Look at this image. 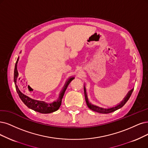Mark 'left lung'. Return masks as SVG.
Returning <instances> with one entry per match:
<instances>
[{"instance_id": "1", "label": "left lung", "mask_w": 148, "mask_h": 148, "mask_svg": "<svg viewBox=\"0 0 148 148\" xmlns=\"http://www.w3.org/2000/svg\"><path fill=\"white\" fill-rule=\"evenodd\" d=\"M133 90H134V88L131 90L129 92V93L127 94V96L125 97V99L121 102V103H120L116 107H112V108H108V109H104V108H100L99 107H97V106H93V105H91L90 103L88 102V98H87V96H86V90H85V88H84V91H85V100H86V104H87V106L89 108H90L91 110H93L96 112H97V113H103V114H107V113H112V112H113L114 111H116V110H118V109L121 108L125 103L127 102V101L129 100V99L130 98L131 95H132V92H133Z\"/></svg>"}]
</instances>
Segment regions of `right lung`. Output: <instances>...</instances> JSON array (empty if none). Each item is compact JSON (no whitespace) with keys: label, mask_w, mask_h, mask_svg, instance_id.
Listing matches in <instances>:
<instances>
[{"label":"right lung","mask_w":148,"mask_h":148,"mask_svg":"<svg viewBox=\"0 0 148 148\" xmlns=\"http://www.w3.org/2000/svg\"><path fill=\"white\" fill-rule=\"evenodd\" d=\"M18 60H19V57L18 58L17 61L16 62L15 66H14V82L15 84H16V80H17V77L18 75V73L17 70V63H18ZM74 79V77H72V78H70L68 80L66 84L65 85L63 90L62 91L61 93L60 94V96L58 100L56 102H53V103H47L42 101H39L32 99L31 98L29 97L28 96L24 95L23 93H22V92L20 91V90H19L17 85H15V86L20 99L25 103V105H26L29 108L32 109V110H34V111L38 112L41 113L46 114V113H50L53 112H56L59 108L60 106H61L62 100L63 97V95L64 94V92L66 90L67 87L70 84L71 82Z\"/></svg>","instance_id":"add662e5"}]
</instances>
